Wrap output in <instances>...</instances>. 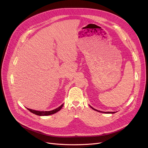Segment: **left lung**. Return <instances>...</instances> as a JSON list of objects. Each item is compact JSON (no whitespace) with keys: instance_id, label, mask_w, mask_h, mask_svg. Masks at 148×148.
Wrapping results in <instances>:
<instances>
[{"instance_id":"8db88e82","label":"left lung","mask_w":148,"mask_h":148,"mask_svg":"<svg viewBox=\"0 0 148 148\" xmlns=\"http://www.w3.org/2000/svg\"><path fill=\"white\" fill-rule=\"evenodd\" d=\"M93 110H95V111H97V112H101V113H114L115 112H100V111H99V110H96V109H95V108H94L93 107H90Z\"/></svg>"}]
</instances>
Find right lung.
I'll list each match as a JSON object with an SVG mask.
<instances>
[{
  "instance_id": "right-lung-1",
  "label": "right lung",
  "mask_w": 148,
  "mask_h": 148,
  "mask_svg": "<svg viewBox=\"0 0 148 148\" xmlns=\"http://www.w3.org/2000/svg\"><path fill=\"white\" fill-rule=\"evenodd\" d=\"M63 106H64V104H62L59 107L55 108L54 110H51V111H45V112L44 111V112H42V111H36V110L30 109V108H27V110H29L31 113H32L34 114L38 115V116H48V115H50V114H54V113H56L58 112H59L61 109L62 107H63Z\"/></svg>"
}]
</instances>
